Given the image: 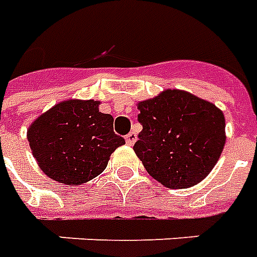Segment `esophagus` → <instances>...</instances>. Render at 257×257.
<instances>
[{
	"mask_svg": "<svg viewBox=\"0 0 257 257\" xmlns=\"http://www.w3.org/2000/svg\"><path fill=\"white\" fill-rule=\"evenodd\" d=\"M136 140H138V136H136L135 132H129V134L125 136V142H126L128 146H134Z\"/></svg>",
	"mask_w": 257,
	"mask_h": 257,
	"instance_id": "34e87169",
	"label": "esophagus"
}]
</instances>
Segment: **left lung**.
Returning <instances> with one entry per match:
<instances>
[{
  "label": "left lung",
  "mask_w": 257,
  "mask_h": 257,
  "mask_svg": "<svg viewBox=\"0 0 257 257\" xmlns=\"http://www.w3.org/2000/svg\"><path fill=\"white\" fill-rule=\"evenodd\" d=\"M138 109L143 131L134 150L150 176L184 189L210 174L225 147L222 110L181 90L163 91L139 102Z\"/></svg>",
  "instance_id": "8db88e82"
}]
</instances>
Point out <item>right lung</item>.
Segmentation results:
<instances>
[{
	"instance_id": "add662e5",
	"label": "right lung",
	"mask_w": 257,
	"mask_h": 257,
	"mask_svg": "<svg viewBox=\"0 0 257 257\" xmlns=\"http://www.w3.org/2000/svg\"><path fill=\"white\" fill-rule=\"evenodd\" d=\"M98 100L69 99L30 125L27 139L41 170L65 185H81L103 172L110 155L125 144L114 134V118Z\"/></svg>"
}]
</instances>
